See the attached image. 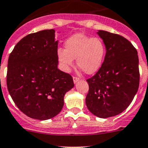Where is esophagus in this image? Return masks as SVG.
<instances>
[{
    "label": "esophagus",
    "instance_id": "1",
    "mask_svg": "<svg viewBox=\"0 0 148 148\" xmlns=\"http://www.w3.org/2000/svg\"><path fill=\"white\" fill-rule=\"evenodd\" d=\"M79 80V78L77 77H73V82L74 83H76Z\"/></svg>",
    "mask_w": 148,
    "mask_h": 148
}]
</instances>
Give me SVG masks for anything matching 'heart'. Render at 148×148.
Returning <instances> with one entry per match:
<instances>
[{"label":"heart","instance_id":"b5f03b06","mask_svg":"<svg viewBox=\"0 0 148 148\" xmlns=\"http://www.w3.org/2000/svg\"><path fill=\"white\" fill-rule=\"evenodd\" d=\"M106 54V47L99 38H92L82 33L73 35L65 42V49H58L57 55L65 71H70L74 59L78 68L87 75L100 69Z\"/></svg>","mask_w":148,"mask_h":148}]
</instances>
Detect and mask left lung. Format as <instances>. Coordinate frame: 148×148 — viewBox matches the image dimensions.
I'll list each match as a JSON object with an SVG mask.
<instances>
[{
  "instance_id": "8db88e82",
  "label": "left lung",
  "mask_w": 148,
  "mask_h": 148,
  "mask_svg": "<svg viewBox=\"0 0 148 148\" xmlns=\"http://www.w3.org/2000/svg\"><path fill=\"white\" fill-rule=\"evenodd\" d=\"M97 34L106 47L101 67L87 82L86 104L99 118L116 116L124 112L137 93L140 83L137 51L127 39L103 30Z\"/></svg>"
}]
</instances>
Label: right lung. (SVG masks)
Instances as JSON below:
<instances>
[{"label": "right lung", "instance_id": "add662e5", "mask_svg": "<svg viewBox=\"0 0 148 148\" xmlns=\"http://www.w3.org/2000/svg\"><path fill=\"white\" fill-rule=\"evenodd\" d=\"M58 47L54 29L39 31L21 39L8 58V92L17 107L32 119L58 115L65 94L74 87L72 76L58 68Z\"/></svg>", "mask_w": 148, "mask_h": 148}]
</instances>
